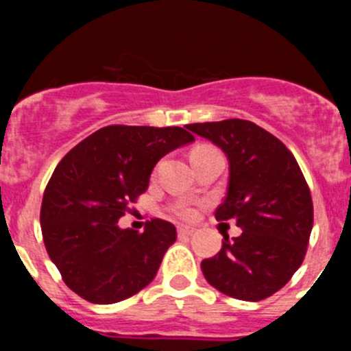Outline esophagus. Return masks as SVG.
Returning <instances> with one entry per match:
<instances>
[{
    "label": "esophagus",
    "instance_id": "obj_1",
    "mask_svg": "<svg viewBox=\"0 0 351 351\" xmlns=\"http://www.w3.org/2000/svg\"><path fill=\"white\" fill-rule=\"evenodd\" d=\"M193 232H195L193 226H184V225L178 226L179 237H188V235H191V234H193Z\"/></svg>",
    "mask_w": 351,
    "mask_h": 351
}]
</instances>
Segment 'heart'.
Wrapping results in <instances>:
<instances>
[{
	"label": "heart",
	"mask_w": 351,
	"mask_h": 351,
	"mask_svg": "<svg viewBox=\"0 0 351 351\" xmlns=\"http://www.w3.org/2000/svg\"><path fill=\"white\" fill-rule=\"evenodd\" d=\"M198 147H204V145H198ZM197 149V147H195ZM178 214L181 216V218H186V219H191L195 218V214H197V209H195L191 204H181V206L178 207Z\"/></svg>",
	"instance_id": "1"
}]
</instances>
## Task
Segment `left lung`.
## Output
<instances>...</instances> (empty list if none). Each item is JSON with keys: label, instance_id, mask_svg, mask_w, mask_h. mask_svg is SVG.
Masks as SVG:
<instances>
[{"label": "left lung", "instance_id": "left-lung-1", "mask_svg": "<svg viewBox=\"0 0 351 351\" xmlns=\"http://www.w3.org/2000/svg\"><path fill=\"white\" fill-rule=\"evenodd\" d=\"M186 128L218 145L228 160V190L216 219L243 230L223 235L218 255L202 260L207 283L239 300L267 299L300 267L313 228V200L287 145L255 123L225 119Z\"/></svg>", "mask_w": 351, "mask_h": 351}]
</instances>
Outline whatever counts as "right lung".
<instances>
[{
    "label": "right lung",
    "instance_id": "add662e5",
    "mask_svg": "<svg viewBox=\"0 0 351 351\" xmlns=\"http://www.w3.org/2000/svg\"><path fill=\"white\" fill-rule=\"evenodd\" d=\"M195 137L179 126H105L58 163L42 200L43 243L63 281L93 304L135 295L154 280L176 226L145 223L142 234L119 218L149 186L161 158Z\"/></svg>",
    "mask_w": 351,
    "mask_h": 351
}]
</instances>
